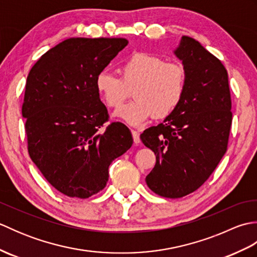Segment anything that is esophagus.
I'll return each instance as SVG.
<instances>
[{"mask_svg": "<svg viewBox=\"0 0 257 257\" xmlns=\"http://www.w3.org/2000/svg\"><path fill=\"white\" fill-rule=\"evenodd\" d=\"M132 134H133V138H134V143L136 145L140 144V134L137 130H132Z\"/></svg>", "mask_w": 257, "mask_h": 257, "instance_id": "34e87169", "label": "esophagus"}]
</instances>
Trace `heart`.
<instances>
[{"instance_id":"heart-1","label":"heart","mask_w":257,"mask_h":257,"mask_svg":"<svg viewBox=\"0 0 257 257\" xmlns=\"http://www.w3.org/2000/svg\"><path fill=\"white\" fill-rule=\"evenodd\" d=\"M121 78L109 72L97 75L95 85L102 101L117 108L134 89L135 100L120 107L114 117L132 125L147 121L152 114L166 118L182 101L185 89V72L181 65L167 63L156 54L139 52L121 64Z\"/></svg>"}]
</instances>
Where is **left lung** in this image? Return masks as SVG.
<instances>
[{"instance_id": "1", "label": "left lung", "mask_w": 257, "mask_h": 257, "mask_svg": "<svg viewBox=\"0 0 257 257\" xmlns=\"http://www.w3.org/2000/svg\"><path fill=\"white\" fill-rule=\"evenodd\" d=\"M173 53L185 72L182 101L140 139L156 155L147 185L163 198L178 199L199 189L219 165L232 112L228 76L220 59L189 36L181 37Z\"/></svg>"}]
</instances>
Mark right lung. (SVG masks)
I'll return each instance as SVG.
<instances>
[{
	"mask_svg": "<svg viewBox=\"0 0 257 257\" xmlns=\"http://www.w3.org/2000/svg\"><path fill=\"white\" fill-rule=\"evenodd\" d=\"M125 38L70 37L27 76L22 114L32 161L59 192L87 199L106 187L110 163L133 146L123 123L108 121L95 80Z\"/></svg>",
	"mask_w": 257,
	"mask_h": 257,
	"instance_id": "obj_1",
	"label": "right lung"
}]
</instances>
